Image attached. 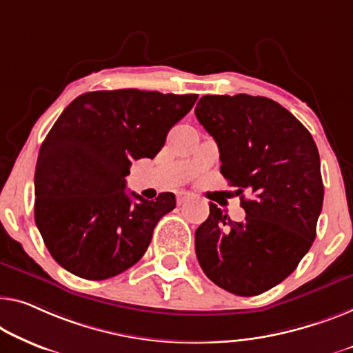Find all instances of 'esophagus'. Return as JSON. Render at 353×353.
I'll return each instance as SVG.
<instances>
[{
	"instance_id": "esophagus-1",
	"label": "esophagus",
	"mask_w": 353,
	"mask_h": 353,
	"mask_svg": "<svg viewBox=\"0 0 353 353\" xmlns=\"http://www.w3.org/2000/svg\"><path fill=\"white\" fill-rule=\"evenodd\" d=\"M176 198H177V204H179V206H181V204H183V203L188 201V199L192 198V194L188 193V192H185V190H181V192H177Z\"/></svg>"
}]
</instances>
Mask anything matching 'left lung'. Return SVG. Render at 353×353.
Wrapping results in <instances>:
<instances>
[{"instance_id":"obj_1","label":"left lung","mask_w":353,"mask_h":353,"mask_svg":"<svg viewBox=\"0 0 353 353\" xmlns=\"http://www.w3.org/2000/svg\"><path fill=\"white\" fill-rule=\"evenodd\" d=\"M194 114L245 210L233 222L209 204L194 233L198 261L215 285L255 296L290 276L314 243L323 204L317 145L292 112L265 97L206 94Z\"/></svg>"}]
</instances>
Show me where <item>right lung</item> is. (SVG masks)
<instances>
[{"instance_id":"1","label":"right lung","mask_w":353,"mask_h":353,"mask_svg":"<svg viewBox=\"0 0 353 353\" xmlns=\"http://www.w3.org/2000/svg\"><path fill=\"white\" fill-rule=\"evenodd\" d=\"M198 94L136 88L88 92L63 110L42 143L34 220L50 255L71 274L104 281L138 263L174 193L147 201L125 192L131 161L154 159Z\"/></svg>"}]
</instances>
